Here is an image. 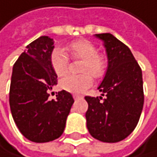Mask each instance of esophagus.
Instances as JSON below:
<instances>
[{
    "instance_id": "esophagus-1",
    "label": "esophagus",
    "mask_w": 157,
    "mask_h": 157,
    "mask_svg": "<svg viewBox=\"0 0 157 157\" xmlns=\"http://www.w3.org/2000/svg\"><path fill=\"white\" fill-rule=\"evenodd\" d=\"M73 97L75 100H78V99H81L82 98V95H79V94H74L73 95Z\"/></svg>"
}]
</instances>
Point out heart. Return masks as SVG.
<instances>
[{
  "label": "heart",
  "mask_w": 157,
  "mask_h": 157,
  "mask_svg": "<svg viewBox=\"0 0 157 157\" xmlns=\"http://www.w3.org/2000/svg\"><path fill=\"white\" fill-rule=\"evenodd\" d=\"M70 55L74 58L83 59L80 71L81 75H69L62 78L59 86L70 93H81L93 84V77L101 78L105 75L107 60L102 53L98 52L97 47L86 39H78L68 46ZM51 66L58 77H63L69 69V56L60 48L53 49L50 55Z\"/></svg>",
  "instance_id": "b5f03b06"
}]
</instances>
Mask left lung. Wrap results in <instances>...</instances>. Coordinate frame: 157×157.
Segmentation results:
<instances>
[{"instance_id":"1","label":"left lung","mask_w":157,"mask_h":157,"mask_svg":"<svg viewBox=\"0 0 157 157\" xmlns=\"http://www.w3.org/2000/svg\"><path fill=\"white\" fill-rule=\"evenodd\" d=\"M104 41L108 67L100 91L102 97L86 96L87 128L101 142L116 143L136 128L144 105L142 70L128 46L110 33L95 34Z\"/></svg>"}]
</instances>
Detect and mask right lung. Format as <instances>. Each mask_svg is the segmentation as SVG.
I'll return each instance as SVG.
<instances>
[{
  "instance_id": "obj_1",
  "label": "right lung",
  "mask_w": 157,
  "mask_h": 157,
  "mask_svg": "<svg viewBox=\"0 0 157 157\" xmlns=\"http://www.w3.org/2000/svg\"><path fill=\"white\" fill-rule=\"evenodd\" d=\"M55 48L49 36H41L27 46V51L13 65L9 105L20 132L35 143L50 142L63 133L67 116L74 104L65 90L50 100V91L57 84L50 55Z\"/></svg>"
}]
</instances>
